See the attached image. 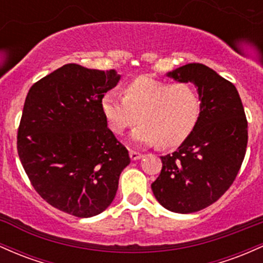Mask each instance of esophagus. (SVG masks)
<instances>
[{
  "mask_svg": "<svg viewBox=\"0 0 263 263\" xmlns=\"http://www.w3.org/2000/svg\"><path fill=\"white\" fill-rule=\"evenodd\" d=\"M129 156H130V159H132V160H133V161H135V160H139V159H141V158H143V155H141V154H140V153H137V152H133V150H132V152H130V153H129Z\"/></svg>",
  "mask_w": 263,
  "mask_h": 263,
  "instance_id": "1",
  "label": "esophagus"
}]
</instances>
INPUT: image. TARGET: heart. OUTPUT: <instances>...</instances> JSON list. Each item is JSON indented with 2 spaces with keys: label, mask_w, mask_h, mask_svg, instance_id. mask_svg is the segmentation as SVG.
<instances>
[{
  "label": "heart",
  "mask_w": 263,
  "mask_h": 263,
  "mask_svg": "<svg viewBox=\"0 0 263 263\" xmlns=\"http://www.w3.org/2000/svg\"><path fill=\"white\" fill-rule=\"evenodd\" d=\"M100 108L116 134L139 122L130 135L134 143L173 147L186 139L195 126L200 100L190 84L139 77L124 88L123 97L116 92L104 94Z\"/></svg>",
  "instance_id": "b5f03b06"
}]
</instances>
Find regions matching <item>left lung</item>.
I'll use <instances>...</instances> for the list:
<instances>
[{
	"instance_id": "8db88e82",
	"label": "left lung",
	"mask_w": 263,
	"mask_h": 263,
	"mask_svg": "<svg viewBox=\"0 0 263 263\" xmlns=\"http://www.w3.org/2000/svg\"><path fill=\"white\" fill-rule=\"evenodd\" d=\"M166 77L195 85L200 113L176 152L160 156L163 169L152 190L166 210L191 214L217 201L234 182L246 154L247 120L235 85L205 64H185Z\"/></svg>"
}]
</instances>
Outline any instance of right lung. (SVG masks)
Masks as SVG:
<instances>
[{"instance_id": "obj_1", "label": "right lung", "mask_w": 263, "mask_h": 263, "mask_svg": "<svg viewBox=\"0 0 263 263\" xmlns=\"http://www.w3.org/2000/svg\"><path fill=\"white\" fill-rule=\"evenodd\" d=\"M119 81L114 69L68 63L34 83L26 97L20 160L41 197L73 216L104 211L130 163L100 108L104 93Z\"/></svg>"}]
</instances>
